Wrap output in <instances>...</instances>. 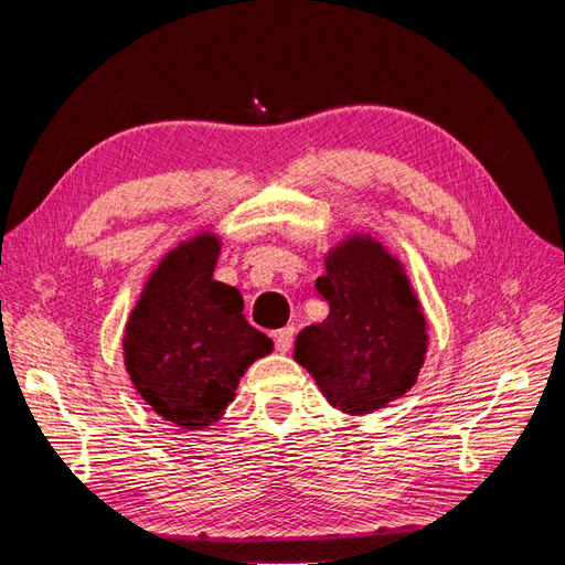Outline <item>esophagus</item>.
Returning a JSON list of instances; mask_svg holds the SVG:
<instances>
[{"mask_svg": "<svg viewBox=\"0 0 565 565\" xmlns=\"http://www.w3.org/2000/svg\"><path fill=\"white\" fill-rule=\"evenodd\" d=\"M273 339H276V349L280 353H287L289 349H292V339H295V328L292 324H287V328L273 332Z\"/></svg>", "mask_w": 565, "mask_h": 565, "instance_id": "34e87169", "label": "esophagus"}]
</instances>
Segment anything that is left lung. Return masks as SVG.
I'll list each match as a JSON object with an SVG mask.
<instances>
[{"label":"left lung","instance_id":"left-lung-1","mask_svg":"<svg viewBox=\"0 0 565 565\" xmlns=\"http://www.w3.org/2000/svg\"><path fill=\"white\" fill-rule=\"evenodd\" d=\"M330 313L297 334L295 361L347 415H370L415 386L429 324L407 270L370 233H349L324 254L316 280Z\"/></svg>","mask_w":565,"mask_h":565}]
</instances>
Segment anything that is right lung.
Instances as JSON below:
<instances>
[{"label":"right lung","instance_id":"1","mask_svg":"<svg viewBox=\"0 0 565 565\" xmlns=\"http://www.w3.org/2000/svg\"><path fill=\"white\" fill-rule=\"evenodd\" d=\"M221 237L200 231L150 270L129 313L122 355L139 396L179 429L226 415L245 370L273 351L235 287L214 280Z\"/></svg>","mask_w":565,"mask_h":565}]
</instances>
